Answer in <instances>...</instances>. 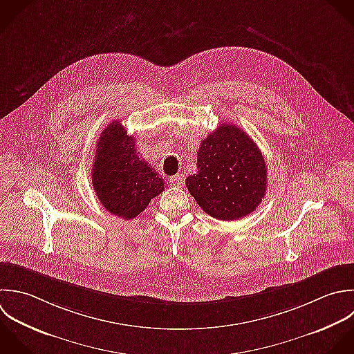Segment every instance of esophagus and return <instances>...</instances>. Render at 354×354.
<instances>
[{
    "label": "esophagus",
    "instance_id": "34e87169",
    "mask_svg": "<svg viewBox=\"0 0 354 354\" xmlns=\"http://www.w3.org/2000/svg\"><path fill=\"white\" fill-rule=\"evenodd\" d=\"M169 183H171L172 186H178V187H180V186H183V183H185V176H183V175H175V176H171V178H169Z\"/></svg>",
    "mask_w": 354,
    "mask_h": 354
}]
</instances>
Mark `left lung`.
Instances as JSON below:
<instances>
[{
	"label": "left lung",
	"mask_w": 354,
	"mask_h": 354,
	"mask_svg": "<svg viewBox=\"0 0 354 354\" xmlns=\"http://www.w3.org/2000/svg\"><path fill=\"white\" fill-rule=\"evenodd\" d=\"M268 168L257 143L239 127L221 124L200 145L197 174L186 186L209 216L241 219L259 205L266 194Z\"/></svg>",
	"instance_id": "8db88e82"
}]
</instances>
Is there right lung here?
I'll return each mask as SVG.
<instances>
[{
  "instance_id": "add662e5",
  "label": "right lung",
  "mask_w": 354,
  "mask_h": 354,
  "mask_svg": "<svg viewBox=\"0 0 354 354\" xmlns=\"http://www.w3.org/2000/svg\"><path fill=\"white\" fill-rule=\"evenodd\" d=\"M91 175L102 205L127 221L143 212L164 190V180L139 158L133 136L127 135L120 121H113L100 133Z\"/></svg>"
}]
</instances>
